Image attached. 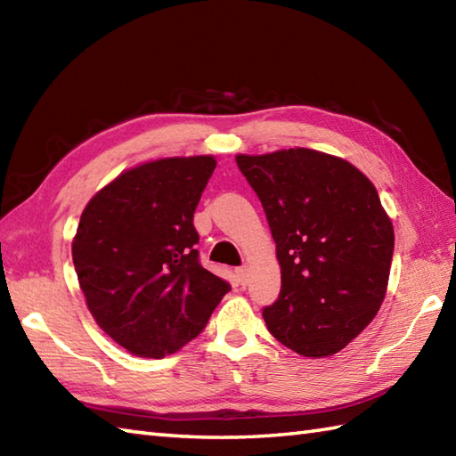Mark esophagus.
I'll return each mask as SVG.
<instances>
[{"instance_id":"1","label":"esophagus","mask_w":456,"mask_h":456,"mask_svg":"<svg viewBox=\"0 0 456 456\" xmlns=\"http://www.w3.org/2000/svg\"><path fill=\"white\" fill-rule=\"evenodd\" d=\"M235 274H237V278H239V282H240V284H247V280H248V270H247V266H239V268H235Z\"/></svg>"}]
</instances>
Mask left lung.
<instances>
[{
	"mask_svg": "<svg viewBox=\"0 0 456 456\" xmlns=\"http://www.w3.org/2000/svg\"><path fill=\"white\" fill-rule=\"evenodd\" d=\"M235 160L263 203L282 274L263 309L268 331L304 356L338 353L388 286L394 227L376 188L353 164L309 149Z\"/></svg>",
	"mask_w": 456,
	"mask_h": 456,
	"instance_id": "obj_1",
	"label": "left lung"
}]
</instances>
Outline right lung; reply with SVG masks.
<instances>
[{
	"label": "right lung",
	"mask_w": 456,
	"mask_h": 456,
	"mask_svg": "<svg viewBox=\"0 0 456 456\" xmlns=\"http://www.w3.org/2000/svg\"><path fill=\"white\" fill-rule=\"evenodd\" d=\"M216 159H162L123 172L86 206L72 260L113 341L162 358L196 338L231 286L203 268L193 227Z\"/></svg>",
	"instance_id": "obj_1"
}]
</instances>
